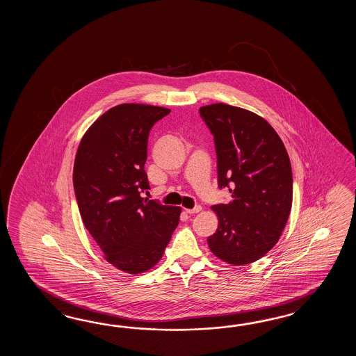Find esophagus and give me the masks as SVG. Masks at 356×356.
Segmentation results:
<instances>
[{"label":"esophagus","instance_id":"1","mask_svg":"<svg viewBox=\"0 0 356 356\" xmlns=\"http://www.w3.org/2000/svg\"><path fill=\"white\" fill-rule=\"evenodd\" d=\"M201 210H202V207H201V206H196V207H193V209H184V211L189 213V215L197 213V212H200Z\"/></svg>","mask_w":356,"mask_h":356}]
</instances>
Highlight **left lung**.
<instances>
[{
	"label": "left lung",
	"mask_w": 356,
	"mask_h": 356,
	"mask_svg": "<svg viewBox=\"0 0 356 356\" xmlns=\"http://www.w3.org/2000/svg\"><path fill=\"white\" fill-rule=\"evenodd\" d=\"M200 114L215 138L219 187L232 193L229 204L211 207L219 225L207 244L229 265H248L279 242L291 211L288 152L273 126L250 111L216 103Z\"/></svg>",
	"instance_id": "1"
}]
</instances>
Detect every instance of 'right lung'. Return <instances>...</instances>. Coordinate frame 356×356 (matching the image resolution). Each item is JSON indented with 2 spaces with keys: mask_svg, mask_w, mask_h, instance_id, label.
<instances>
[{
  "mask_svg": "<svg viewBox=\"0 0 356 356\" xmlns=\"http://www.w3.org/2000/svg\"><path fill=\"white\" fill-rule=\"evenodd\" d=\"M170 113L163 106L124 103L102 114L76 152L74 188L83 225L106 262L123 273H146L159 262L181 209L141 197L149 132Z\"/></svg>",
  "mask_w": 356,
  "mask_h": 356,
  "instance_id": "add662e5",
  "label": "right lung"
}]
</instances>
